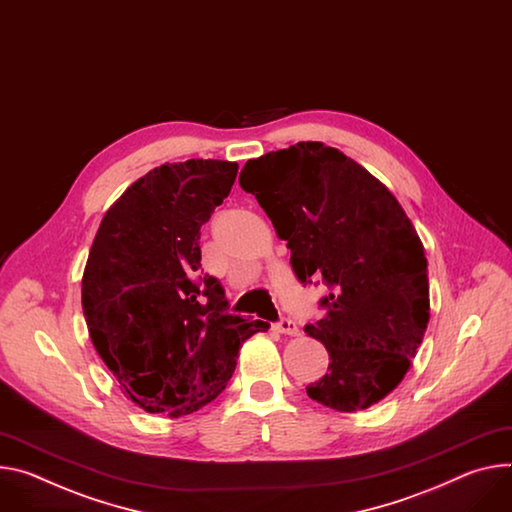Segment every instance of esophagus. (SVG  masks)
Here are the masks:
<instances>
[{
  "label": "esophagus",
  "mask_w": 512,
  "mask_h": 512,
  "mask_svg": "<svg viewBox=\"0 0 512 512\" xmlns=\"http://www.w3.org/2000/svg\"><path fill=\"white\" fill-rule=\"evenodd\" d=\"M275 331L282 333V335L296 337V335H298V324H296L292 318H282L280 322L275 324Z\"/></svg>",
  "instance_id": "esophagus-1"
}]
</instances>
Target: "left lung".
Segmentation results:
<instances>
[{
	"instance_id": "obj_1",
	"label": "left lung",
	"mask_w": 512,
	"mask_h": 512,
	"mask_svg": "<svg viewBox=\"0 0 512 512\" xmlns=\"http://www.w3.org/2000/svg\"><path fill=\"white\" fill-rule=\"evenodd\" d=\"M253 194L288 241L302 284L322 277L331 294L304 333L329 351V371L306 394L339 412L384 400L406 376L429 316L425 247L386 185L324 143H298L245 163Z\"/></svg>"
}]
</instances>
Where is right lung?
<instances>
[{"label":"right lung","instance_id":"1","mask_svg":"<svg viewBox=\"0 0 512 512\" xmlns=\"http://www.w3.org/2000/svg\"><path fill=\"white\" fill-rule=\"evenodd\" d=\"M239 165L190 159L155 167L110 206L81 277L87 331L120 390L171 418L212 402L263 320L226 314L216 277L200 273V228Z\"/></svg>","mask_w":512,"mask_h":512}]
</instances>
